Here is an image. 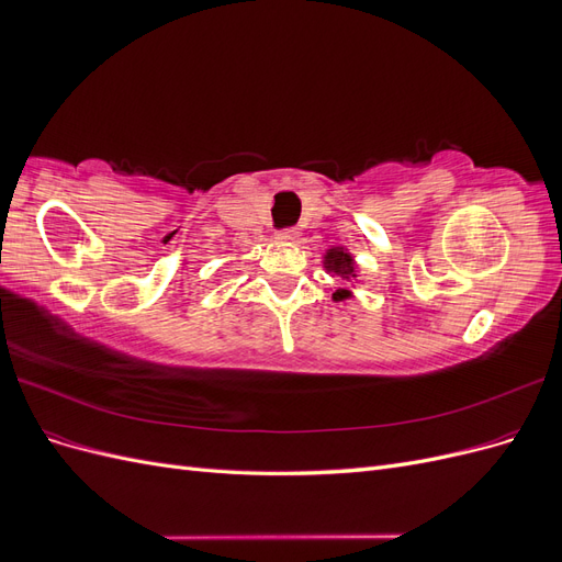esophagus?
<instances>
[{"label": "esophagus", "mask_w": 562, "mask_h": 562, "mask_svg": "<svg viewBox=\"0 0 562 562\" xmlns=\"http://www.w3.org/2000/svg\"><path fill=\"white\" fill-rule=\"evenodd\" d=\"M297 236H300V232H297L295 227H285V229H279V232H277V239H279V241H288V244L297 241Z\"/></svg>", "instance_id": "34e87169"}]
</instances>
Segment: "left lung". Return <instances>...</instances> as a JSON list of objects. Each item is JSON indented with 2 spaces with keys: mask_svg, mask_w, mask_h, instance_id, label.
Segmentation results:
<instances>
[{
  "mask_svg": "<svg viewBox=\"0 0 562 562\" xmlns=\"http://www.w3.org/2000/svg\"><path fill=\"white\" fill-rule=\"evenodd\" d=\"M323 267H326L328 274L339 277L342 281L356 279V262H353L351 255L345 248H339V246L328 248V252L323 255ZM347 297H351V293L347 291V288H339V291L333 293L335 302H342Z\"/></svg>",
  "mask_w": 562,
  "mask_h": 562,
  "instance_id": "obj_1",
  "label": "left lung"
}]
</instances>
